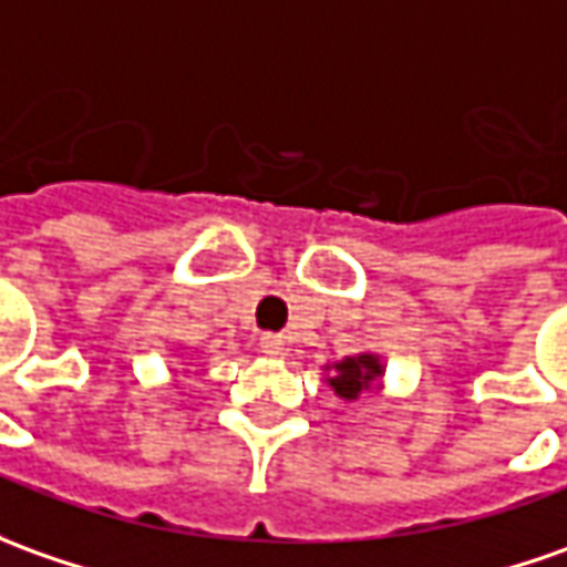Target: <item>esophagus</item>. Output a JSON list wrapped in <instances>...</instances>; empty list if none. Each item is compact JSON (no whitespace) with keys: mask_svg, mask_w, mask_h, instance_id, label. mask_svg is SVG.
Instances as JSON below:
<instances>
[{"mask_svg":"<svg viewBox=\"0 0 567 567\" xmlns=\"http://www.w3.org/2000/svg\"><path fill=\"white\" fill-rule=\"evenodd\" d=\"M282 348H285L282 334H272V332L260 334V350H264V353L276 357V353H282Z\"/></svg>","mask_w":567,"mask_h":567,"instance_id":"obj_1","label":"esophagus"}]
</instances>
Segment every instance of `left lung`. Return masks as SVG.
Listing matches in <instances>:
<instances>
[{
    "label": "left lung",
    "instance_id": "left-lung-1",
    "mask_svg": "<svg viewBox=\"0 0 567 567\" xmlns=\"http://www.w3.org/2000/svg\"><path fill=\"white\" fill-rule=\"evenodd\" d=\"M381 363L379 357H372V353H360V357H348V360H341V363H334V372L329 384L334 388V394L344 396V400H357V396L369 391L375 381L381 379Z\"/></svg>",
    "mask_w": 567,
    "mask_h": 567
}]
</instances>
